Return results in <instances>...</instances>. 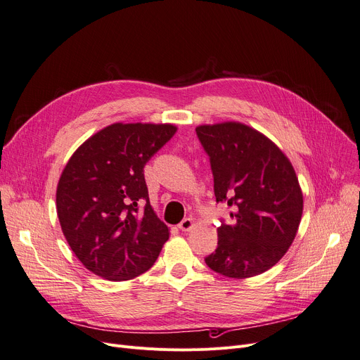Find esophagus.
<instances>
[{
    "mask_svg": "<svg viewBox=\"0 0 360 360\" xmlns=\"http://www.w3.org/2000/svg\"><path fill=\"white\" fill-rule=\"evenodd\" d=\"M193 226H194L193 219L186 217V219H184V220L179 223V229H181V231H184V232H188V231H191V229H193Z\"/></svg>",
    "mask_w": 360,
    "mask_h": 360,
    "instance_id": "34e87169",
    "label": "esophagus"
}]
</instances>
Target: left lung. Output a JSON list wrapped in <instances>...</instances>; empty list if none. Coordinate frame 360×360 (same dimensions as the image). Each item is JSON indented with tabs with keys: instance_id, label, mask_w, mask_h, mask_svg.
Masks as SVG:
<instances>
[{
	"instance_id": "left-lung-1",
	"label": "left lung",
	"mask_w": 360,
	"mask_h": 360,
	"mask_svg": "<svg viewBox=\"0 0 360 360\" xmlns=\"http://www.w3.org/2000/svg\"><path fill=\"white\" fill-rule=\"evenodd\" d=\"M195 132L210 158L216 201L233 207L236 220L221 223L205 264L232 278L267 271L288 252L304 210L292 163L271 140L240 122L200 125Z\"/></svg>"
}]
</instances>
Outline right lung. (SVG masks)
Instances as JSON below:
<instances>
[{"label":"right lung","mask_w":360,"mask_h":360,"mask_svg":"<svg viewBox=\"0 0 360 360\" xmlns=\"http://www.w3.org/2000/svg\"><path fill=\"white\" fill-rule=\"evenodd\" d=\"M175 132L172 124H112L64 167L56 213L70 248L91 273L129 280L158 259L169 229L150 205L144 166Z\"/></svg>","instance_id":"obj_1"}]
</instances>
